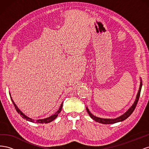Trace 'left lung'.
<instances>
[{
	"label": "left lung",
	"mask_w": 149,
	"mask_h": 149,
	"mask_svg": "<svg viewBox=\"0 0 149 149\" xmlns=\"http://www.w3.org/2000/svg\"><path fill=\"white\" fill-rule=\"evenodd\" d=\"M142 81H141V84H140V88H139V90L138 91V93L137 94V96H136V101H135L134 103L133 104V105L131 106V107H130V109L124 113L123 115H122L121 116L119 117L118 118H116L114 119H102L100 118H97V117L94 116V115H93L91 112H89V111L88 110V107H86V110L87 112H88L89 115L90 116L91 118L94 119L95 121L98 122V123H101V124H114L116 123H118V122H120V121H123L125 119H127V118L131 115V114L134 112L135 108H136V106H137V104L138 102L139 101V96H140V94H141V88H142Z\"/></svg>",
	"instance_id": "left-lung-1"
}]
</instances>
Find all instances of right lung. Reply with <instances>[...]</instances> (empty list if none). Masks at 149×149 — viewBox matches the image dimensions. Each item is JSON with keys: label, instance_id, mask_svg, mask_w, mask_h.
<instances>
[{"label": "right lung", "instance_id": "add662e5", "mask_svg": "<svg viewBox=\"0 0 149 149\" xmlns=\"http://www.w3.org/2000/svg\"><path fill=\"white\" fill-rule=\"evenodd\" d=\"M10 98H11V100H12V102H13V105H14V107H15V109H16V111H17V112L19 114H20V115H21V116L22 117V118H23L24 119H25L26 120H29V121H30V122H32V123H40V124H44V123H50V122H52V120H53L54 119H55L56 118V117L58 116V115L60 113V112L61 111V109H62V106H63V103L61 104V106H60V109H58V111L56 112V113L55 114H53V115H52V116H50V117H49V118H46V119H39V120H32L31 119H30V118H28L27 116H26L23 112H22V111H20V110H19V108L17 107V106H16V104H15L14 103V102H13V100H12V97H11V96H10Z\"/></svg>", "mask_w": 149, "mask_h": 149}]
</instances>
